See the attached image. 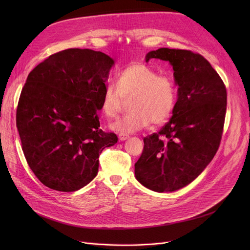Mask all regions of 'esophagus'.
Instances as JSON below:
<instances>
[{"mask_svg": "<svg viewBox=\"0 0 250 250\" xmlns=\"http://www.w3.org/2000/svg\"><path fill=\"white\" fill-rule=\"evenodd\" d=\"M118 139H120V141H125V140L128 139V136L125 135V134H120L118 135Z\"/></svg>", "mask_w": 250, "mask_h": 250, "instance_id": "1", "label": "esophagus"}]
</instances>
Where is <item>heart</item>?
Returning <instances> with one entry per match:
<instances>
[{"label": "heart", "mask_w": 250, "mask_h": 250, "mask_svg": "<svg viewBox=\"0 0 250 250\" xmlns=\"http://www.w3.org/2000/svg\"><path fill=\"white\" fill-rule=\"evenodd\" d=\"M132 98L129 113L110 125L121 134H133L154 125L166 123L175 108L177 88L173 79L159 75L148 65L135 62L117 76V85L108 82L104 87L101 107L108 117L121 112L126 99Z\"/></svg>", "instance_id": "heart-1"}]
</instances>
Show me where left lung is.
I'll return each mask as SVG.
<instances>
[{"label": "left lung", "instance_id": "left-lung-1", "mask_svg": "<svg viewBox=\"0 0 250 250\" xmlns=\"http://www.w3.org/2000/svg\"><path fill=\"white\" fill-rule=\"evenodd\" d=\"M151 59L172 65L178 98L170 121L158 133L144 138L135 174L149 189L174 191L193 181L216 155L225 123L227 91L200 54L162 47L148 52L146 62Z\"/></svg>", "mask_w": 250, "mask_h": 250}]
</instances>
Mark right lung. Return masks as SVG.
<instances>
[{
	"label": "right lung",
	"mask_w": 250,
	"mask_h": 250,
	"mask_svg": "<svg viewBox=\"0 0 250 250\" xmlns=\"http://www.w3.org/2000/svg\"><path fill=\"white\" fill-rule=\"evenodd\" d=\"M113 60L69 48L49 56L22 88L16 125L30 169L45 187L76 191L98 172L99 155L117 137L100 128L105 83Z\"/></svg>",
	"instance_id": "1"
}]
</instances>
